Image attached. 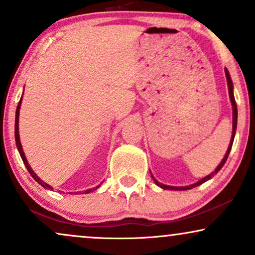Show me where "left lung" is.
Here are the masks:
<instances>
[{
    "mask_svg": "<svg viewBox=\"0 0 255 255\" xmlns=\"http://www.w3.org/2000/svg\"><path fill=\"white\" fill-rule=\"evenodd\" d=\"M225 73H226V78H227V84H228V92H229V98H231V102H232V109H233V132H232V139H231V143H229V146H228V150L227 152H226V155L224 157V159H222L221 163L218 165V168L215 169L214 171L212 172V174L206 176V177H203L202 180H200L199 182H196V183L191 184V185H187V187H170V185H165L163 183H159L158 181L155 180L153 178V181H155V183L158 185V187H161L162 189H168V190H188V189H191V188L194 187H197V185L204 183L206 181L210 180V178L213 177V176L218 174L220 171V169L222 168V166L225 165L226 161H227L228 158V155L229 152H231V149H232V145H233V140H234V137H235V130H237V123H238V108H237V103H235V98H234V93H233V83H232V79H231V75H229V72L227 68H225Z\"/></svg>",
    "mask_w": 255,
    "mask_h": 255,
    "instance_id": "1",
    "label": "left lung"
}]
</instances>
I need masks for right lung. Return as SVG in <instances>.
I'll return each instance as SVG.
<instances>
[{
	"instance_id": "1",
	"label": "right lung",
	"mask_w": 255,
	"mask_h": 255,
	"mask_svg": "<svg viewBox=\"0 0 255 255\" xmlns=\"http://www.w3.org/2000/svg\"><path fill=\"white\" fill-rule=\"evenodd\" d=\"M21 99H22V98H21ZM21 99H20V102H18V105H17V109H16V113H15V142H16L17 150H18V152H20V156H21L22 161H23V163H24V165H26L27 170L29 171V174H30L31 176H33V178H34V180H35V181L37 182V183H39L40 185H42L43 188H46V189H49V190H52L53 188L51 187V185H49V184H47V183H45V182H43L42 180H40V178L37 177V176H36L35 172L33 171V169H31V168H30V165L28 164V162H27V158H26V156H24V152H23V150H22V145H21V142H20V134H18V115H20ZM99 187H100V184H99V185H97V187L94 188V189H89V190H86V191H85V193H86V194H89V193H91V191H93V190L98 189Z\"/></svg>"
}]
</instances>
